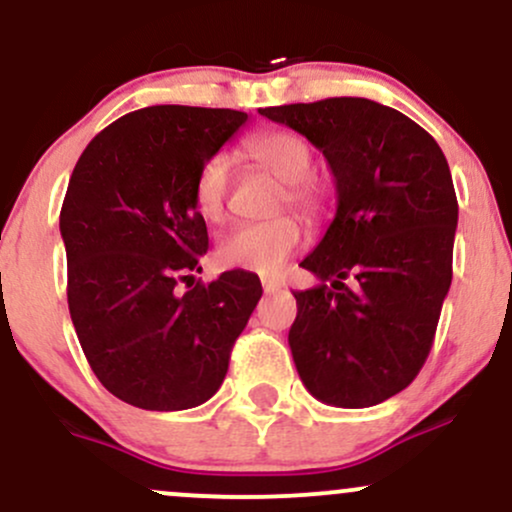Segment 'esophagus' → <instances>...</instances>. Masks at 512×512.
Listing matches in <instances>:
<instances>
[{
  "instance_id": "1",
  "label": "esophagus",
  "mask_w": 512,
  "mask_h": 512,
  "mask_svg": "<svg viewBox=\"0 0 512 512\" xmlns=\"http://www.w3.org/2000/svg\"><path fill=\"white\" fill-rule=\"evenodd\" d=\"M261 285H263V292H266V295H271V292L280 290V283H278V280H273V278H263Z\"/></svg>"
}]
</instances>
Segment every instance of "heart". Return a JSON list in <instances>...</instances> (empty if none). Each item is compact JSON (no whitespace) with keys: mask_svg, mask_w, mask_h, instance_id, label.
Segmentation results:
<instances>
[{"mask_svg":"<svg viewBox=\"0 0 512 512\" xmlns=\"http://www.w3.org/2000/svg\"><path fill=\"white\" fill-rule=\"evenodd\" d=\"M246 154L285 183L283 205L314 215L321 205L317 183L309 179L314 154L300 135L290 130H266L246 140ZM232 157L227 152L212 154L198 169L193 183V200L200 215L210 222L225 217ZM302 227L295 217L239 225L217 244V261L225 268H241L258 275H275L302 244Z\"/></svg>","mask_w":512,"mask_h":512,"instance_id":"1","label":"heart"}]
</instances>
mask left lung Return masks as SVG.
I'll return each mask as SVG.
<instances>
[{"label": "left lung", "instance_id": "obj_1", "mask_svg": "<svg viewBox=\"0 0 512 512\" xmlns=\"http://www.w3.org/2000/svg\"><path fill=\"white\" fill-rule=\"evenodd\" d=\"M307 137L331 166L336 215L300 263L319 285L292 292L290 350L314 399L382 404L426 363L452 283L457 195L438 142L370 99L258 108Z\"/></svg>", "mask_w": 512, "mask_h": 512}]
</instances>
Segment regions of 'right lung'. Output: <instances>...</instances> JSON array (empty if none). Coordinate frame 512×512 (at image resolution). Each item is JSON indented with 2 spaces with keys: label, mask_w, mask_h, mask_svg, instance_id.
I'll use <instances>...</instances> for the list:
<instances>
[{
  "label": "right lung",
  "mask_w": 512,
  "mask_h": 512,
  "mask_svg": "<svg viewBox=\"0 0 512 512\" xmlns=\"http://www.w3.org/2000/svg\"><path fill=\"white\" fill-rule=\"evenodd\" d=\"M246 120L232 108H140L101 130L72 171L60 212L70 317L99 382L137 409L205 404L263 295L246 271L178 290L208 251L195 176Z\"/></svg>",
  "instance_id": "obj_1"
}]
</instances>
